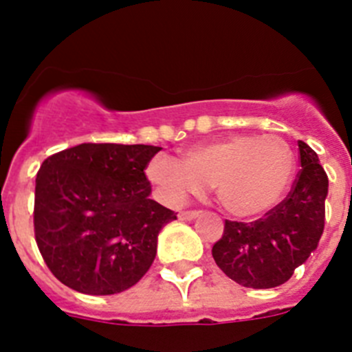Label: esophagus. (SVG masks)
Masks as SVG:
<instances>
[{"instance_id": "34e87169", "label": "esophagus", "mask_w": 352, "mask_h": 352, "mask_svg": "<svg viewBox=\"0 0 352 352\" xmlns=\"http://www.w3.org/2000/svg\"><path fill=\"white\" fill-rule=\"evenodd\" d=\"M197 217H199V211H182V213H179V220H185V222L197 219Z\"/></svg>"}]
</instances>
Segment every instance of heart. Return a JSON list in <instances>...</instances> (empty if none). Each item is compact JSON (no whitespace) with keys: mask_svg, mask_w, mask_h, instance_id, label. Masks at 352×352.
Listing matches in <instances>:
<instances>
[{"mask_svg":"<svg viewBox=\"0 0 352 352\" xmlns=\"http://www.w3.org/2000/svg\"><path fill=\"white\" fill-rule=\"evenodd\" d=\"M296 173V155L282 135H229L186 149L183 162L157 155L148 164L149 182L169 204H183L204 185L227 213L250 219L272 210Z\"/></svg>","mask_w":352,"mask_h":352,"instance_id":"heart-1","label":"heart"}]
</instances>
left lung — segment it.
Returning a JSON list of instances; mask_svg holds the SVG:
<instances>
[{"mask_svg":"<svg viewBox=\"0 0 352 352\" xmlns=\"http://www.w3.org/2000/svg\"><path fill=\"white\" fill-rule=\"evenodd\" d=\"M301 169L280 204L256 222L226 220L213 259L231 280L243 287L282 285L309 259L324 231L328 176L307 142L298 141Z\"/></svg>","mask_w":352,"mask_h":352,"instance_id":"8db88e82","label":"left lung"}]
</instances>
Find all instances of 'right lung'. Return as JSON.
Returning <instances> with one entry per match:
<instances>
[{
    "mask_svg": "<svg viewBox=\"0 0 352 352\" xmlns=\"http://www.w3.org/2000/svg\"><path fill=\"white\" fill-rule=\"evenodd\" d=\"M148 144L74 146L43 160L35 186V239L52 275L82 294L107 296L141 280L158 232L176 213L149 199Z\"/></svg>",
    "mask_w": 352,
    "mask_h": 352,
    "instance_id": "right-lung-1",
    "label": "right lung"
}]
</instances>
